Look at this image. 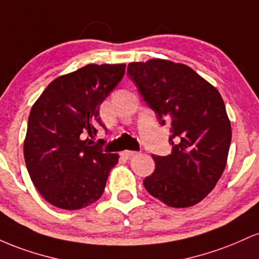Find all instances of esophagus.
<instances>
[{"label":"esophagus","mask_w":259,"mask_h":259,"mask_svg":"<svg viewBox=\"0 0 259 259\" xmlns=\"http://www.w3.org/2000/svg\"><path fill=\"white\" fill-rule=\"evenodd\" d=\"M135 154H138V152H135V151H123V152H121V156H123L124 158H132Z\"/></svg>","instance_id":"esophagus-1"}]
</instances>
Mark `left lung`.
Instances as JSON below:
<instances>
[{
    "label": "left lung",
    "mask_w": 259,
    "mask_h": 259,
    "mask_svg": "<svg viewBox=\"0 0 259 259\" xmlns=\"http://www.w3.org/2000/svg\"><path fill=\"white\" fill-rule=\"evenodd\" d=\"M127 76L160 125L170 124L171 153L152 154L156 169L145 189L169 207L194 206L227 165L231 126L221 94L190 67L164 59L130 63Z\"/></svg>",
    "instance_id": "8db88e82"
}]
</instances>
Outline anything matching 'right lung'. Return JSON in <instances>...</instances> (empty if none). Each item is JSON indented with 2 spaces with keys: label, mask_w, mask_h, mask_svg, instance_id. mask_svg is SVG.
<instances>
[{
  "label": "right lung",
  "mask_w": 259,
  "mask_h": 259,
  "mask_svg": "<svg viewBox=\"0 0 259 259\" xmlns=\"http://www.w3.org/2000/svg\"><path fill=\"white\" fill-rule=\"evenodd\" d=\"M125 64H88L55 79L29 114L24 158L29 175L47 202L80 209L105 191L118 154L95 144L100 105L123 79Z\"/></svg>",
  "instance_id": "right-lung-1"
}]
</instances>
